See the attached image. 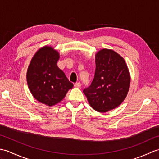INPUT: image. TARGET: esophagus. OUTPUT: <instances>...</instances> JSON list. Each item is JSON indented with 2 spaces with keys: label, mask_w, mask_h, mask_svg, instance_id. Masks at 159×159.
Returning <instances> with one entry per match:
<instances>
[{
  "label": "esophagus",
  "mask_w": 159,
  "mask_h": 159,
  "mask_svg": "<svg viewBox=\"0 0 159 159\" xmlns=\"http://www.w3.org/2000/svg\"><path fill=\"white\" fill-rule=\"evenodd\" d=\"M80 86H81V84H80V82L74 83V87H80Z\"/></svg>",
  "instance_id": "esophagus-1"
}]
</instances>
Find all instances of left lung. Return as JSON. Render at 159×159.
I'll list each match as a JSON object with an SVG mask.
<instances>
[{
  "mask_svg": "<svg viewBox=\"0 0 159 159\" xmlns=\"http://www.w3.org/2000/svg\"><path fill=\"white\" fill-rule=\"evenodd\" d=\"M96 71L91 85L83 90L92 108L104 113L122 103L130 88V76L125 60L111 49L95 55Z\"/></svg>",
  "mask_w": 159,
  "mask_h": 159,
  "instance_id": "obj_1",
  "label": "left lung"
}]
</instances>
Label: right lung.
I'll return each instance as SVG.
<instances>
[{"label": "right lung", "mask_w": 159, "mask_h": 159, "mask_svg": "<svg viewBox=\"0 0 159 159\" xmlns=\"http://www.w3.org/2000/svg\"><path fill=\"white\" fill-rule=\"evenodd\" d=\"M59 53L51 46L39 48L33 55L26 72L29 89L39 102L52 107L60 102L73 87L57 63Z\"/></svg>", "instance_id": "add662e5"}]
</instances>
